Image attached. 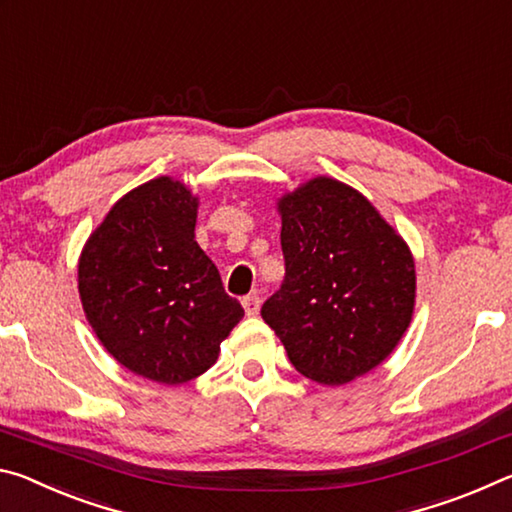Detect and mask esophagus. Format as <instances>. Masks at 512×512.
<instances>
[{"label":"esophagus","instance_id":"34e87169","mask_svg":"<svg viewBox=\"0 0 512 512\" xmlns=\"http://www.w3.org/2000/svg\"><path fill=\"white\" fill-rule=\"evenodd\" d=\"M241 305H244V311L248 316H257L259 307H262V300H259V296H246L241 300Z\"/></svg>","mask_w":512,"mask_h":512}]
</instances>
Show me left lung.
Here are the masks:
<instances>
[{
    "label": "left lung",
    "instance_id": "8db88e82",
    "mask_svg": "<svg viewBox=\"0 0 512 512\" xmlns=\"http://www.w3.org/2000/svg\"><path fill=\"white\" fill-rule=\"evenodd\" d=\"M287 275L264 302L300 375L343 386L391 357L411 325L415 262L357 189L316 176L277 201Z\"/></svg>",
    "mask_w": 512,
    "mask_h": 512
}]
</instances>
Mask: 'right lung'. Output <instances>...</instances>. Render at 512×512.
<instances>
[{"label": "right lung", "instance_id": "obj_1", "mask_svg": "<svg viewBox=\"0 0 512 512\" xmlns=\"http://www.w3.org/2000/svg\"><path fill=\"white\" fill-rule=\"evenodd\" d=\"M198 196L160 176L110 207L79 257V296L103 348L158 384L196 379L241 318L196 244Z\"/></svg>", "mask_w": 512, "mask_h": 512}]
</instances>
